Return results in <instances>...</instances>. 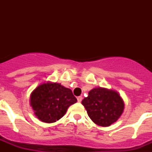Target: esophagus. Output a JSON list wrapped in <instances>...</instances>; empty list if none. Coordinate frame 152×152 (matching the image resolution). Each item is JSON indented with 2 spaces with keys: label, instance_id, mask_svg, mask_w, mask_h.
Here are the masks:
<instances>
[{
  "label": "esophagus",
  "instance_id": "34e87169",
  "mask_svg": "<svg viewBox=\"0 0 152 152\" xmlns=\"http://www.w3.org/2000/svg\"><path fill=\"white\" fill-rule=\"evenodd\" d=\"M77 102H79V103H80L81 102V100H82V96H79L77 97Z\"/></svg>",
  "mask_w": 152,
  "mask_h": 152
}]
</instances>
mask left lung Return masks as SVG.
Segmentation results:
<instances>
[{
  "mask_svg": "<svg viewBox=\"0 0 152 152\" xmlns=\"http://www.w3.org/2000/svg\"><path fill=\"white\" fill-rule=\"evenodd\" d=\"M88 116L95 124L107 127L116 123L124 110V101L117 91L94 88L81 102Z\"/></svg>",
  "mask_w": 152,
  "mask_h": 152,
  "instance_id": "obj_1",
  "label": "left lung"
}]
</instances>
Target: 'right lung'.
Here are the masks:
<instances>
[{
	"label": "right lung",
	"instance_id": "1",
	"mask_svg": "<svg viewBox=\"0 0 152 152\" xmlns=\"http://www.w3.org/2000/svg\"><path fill=\"white\" fill-rule=\"evenodd\" d=\"M76 102L72 90L51 81L37 86L30 95V106L35 116L46 123H55L63 117L68 107Z\"/></svg>",
	"mask_w": 152,
	"mask_h": 152
}]
</instances>
